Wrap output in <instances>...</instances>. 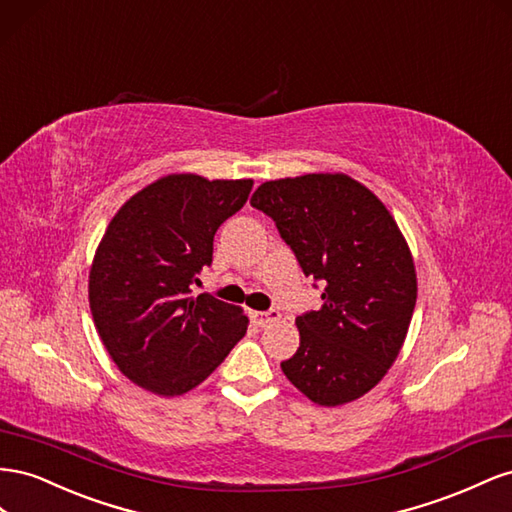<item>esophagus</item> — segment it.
<instances>
[{
  "label": "esophagus",
  "mask_w": 512,
  "mask_h": 512,
  "mask_svg": "<svg viewBox=\"0 0 512 512\" xmlns=\"http://www.w3.org/2000/svg\"><path fill=\"white\" fill-rule=\"evenodd\" d=\"M281 319V313L276 311V309H270V311H257L255 313V321H257V326H268V324H272V321H279Z\"/></svg>",
  "instance_id": "34e87169"
}]
</instances>
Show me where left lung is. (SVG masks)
<instances>
[{
    "label": "left lung",
    "mask_w": 512,
    "mask_h": 512,
    "mask_svg": "<svg viewBox=\"0 0 512 512\" xmlns=\"http://www.w3.org/2000/svg\"><path fill=\"white\" fill-rule=\"evenodd\" d=\"M251 206L276 223L302 272L326 283L321 309L296 317L300 347L283 373L317 405L360 399L397 360L416 306L414 259L397 221L345 173L264 182Z\"/></svg>",
    "instance_id": "left-lung-1"
}]
</instances>
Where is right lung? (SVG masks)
<instances>
[{
	"label": "right lung",
	"instance_id": "add662e5",
	"mask_svg": "<svg viewBox=\"0 0 512 512\" xmlns=\"http://www.w3.org/2000/svg\"><path fill=\"white\" fill-rule=\"evenodd\" d=\"M251 188L253 180L171 173L111 218L90 268V309L111 360L143 390H193L246 334L240 306L191 287L212 264L216 229Z\"/></svg>",
	"mask_w": 512,
	"mask_h": 512
}]
</instances>
